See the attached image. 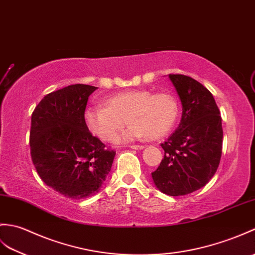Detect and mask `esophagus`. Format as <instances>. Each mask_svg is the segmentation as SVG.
<instances>
[{
  "instance_id": "esophagus-1",
  "label": "esophagus",
  "mask_w": 255,
  "mask_h": 255,
  "mask_svg": "<svg viewBox=\"0 0 255 255\" xmlns=\"http://www.w3.org/2000/svg\"><path fill=\"white\" fill-rule=\"evenodd\" d=\"M130 147L133 150H142L144 147V145H137V144H131L130 145Z\"/></svg>"
}]
</instances>
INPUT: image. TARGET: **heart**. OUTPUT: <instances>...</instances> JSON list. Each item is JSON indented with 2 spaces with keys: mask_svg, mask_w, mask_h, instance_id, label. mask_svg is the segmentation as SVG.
I'll return each instance as SVG.
<instances>
[{
  "mask_svg": "<svg viewBox=\"0 0 255 255\" xmlns=\"http://www.w3.org/2000/svg\"><path fill=\"white\" fill-rule=\"evenodd\" d=\"M104 108L89 106L84 112L88 131L103 142L114 141L118 131L130 125L116 139L128 142L143 137L154 140L166 135L176 125L179 104L169 93L130 90L103 101Z\"/></svg>",
  "mask_w": 255,
  "mask_h": 255,
  "instance_id": "1",
  "label": "heart"
}]
</instances>
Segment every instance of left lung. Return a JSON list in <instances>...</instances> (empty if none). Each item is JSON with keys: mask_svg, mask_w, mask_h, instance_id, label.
<instances>
[{"mask_svg": "<svg viewBox=\"0 0 255 255\" xmlns=\"http://www.w3.org/2000/svg\"><path fill=\"white\" fill-rule=\"evenodd\" d=\"M182 105L181 122L162 143L164 158L152 178L163 193L178 197L204 187L215 175L223 150L222 117L212 93L185 75H168Z\"/></svg>", "mask_w": 255, "mask_h": 255, "instance_id": "8db88e82", "label": "left lung"}]
</instances>
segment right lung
<instances>
[{"label":"right lung","instance_id":"obj_1","mask_svg":"<svg viewBox=\"0 0 255 255\" xmlns=\"http://www.w3.org/2000/svg\"><path fill=\"white\" fill-rule=\"evenodd\" d=\"M97 87L72 85L40 101L31 115L30 154L40 178L72 199L99 192L116 152L88 131L84 112Z\"/></svg>","mask_w":255,"mask_h":255}]
</instances>
